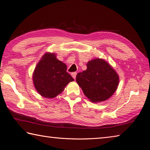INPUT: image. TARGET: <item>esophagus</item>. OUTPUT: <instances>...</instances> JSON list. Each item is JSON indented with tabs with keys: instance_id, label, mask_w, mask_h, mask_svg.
Instances as JSON below:
<instances>
[{
	"instance_id": "1",
	"label": "esophagus",
	"mask_w": 150,
	"mask_h": 150,
	"mask_svg": "<svg viewBox=\"0 0 150 150\" xmlns=\"http://www.w3.org/2000/svg\"><path fill=\"white\" fill-rule=\"evenodd\" d=\"M76 74H77V72H72V73L71 74V76H72V78H73L74 79H76Z\"/></svg>"
}]
</instances>
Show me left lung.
Masks as SVG:
<instances>
[{
	"instance_id": "1",
	"label": "left lung",
	"mask_w": 150,
	"mask_h": 150,
	"mask_svg": "<svg viewBox=\"0 0 150 150\" xmlns=\"http://www.w3.org/2000/svg\"><path fill=\"white\" fill-rule=\"evenodd\" d=\"M87 69L76 75V82L85 96L93 103L107 100L118 87L120 78L116 71L103 59L89 61Z\"/></svg>"
}]
</instances>
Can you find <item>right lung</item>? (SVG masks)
Segmentation results:
<instances>
[{
	"label": "right lung",
	"mask_w": 150,
	"mask_h": 150,
	"mask_svg": "<svg viewBox=\"0 0 150 150\" xmlns=\"http://www.w3.org/2000/svg\"><path fill=\"white\" fill-rule=\"evenodd\" d=\"M66 70V65L57 59L55 53H45L33 74V84L38 93L48 99L60 94L66 86L74 81Z\"/></svg>",
	"instance_id": "1"
}]
</instances>
